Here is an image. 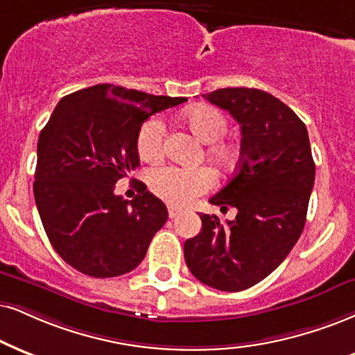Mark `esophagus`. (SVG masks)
<instances>
[{
    "label": "esophagus",
    "mask_w": 355,
    "mask_h": 355,
    "mask_svg": "<svg viewBox=\"0 0 355 355\" xmlns=\"http://www.w3.org/2000/svg\"><path fill=\"white\" fill-rule=\"evenodd\" d=\"M168 216H169V218H176L178 216H181V209L169 207V209H168Z\"/></svg>",
    "instance_id": "1"
}]
</instances>
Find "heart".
I'll use <instances>...</instances> for the list:
<instances>
[{
  "instance_id": "1",
  "label": "heart",
  "mask_w": 355,
  "mask_h": 355,
  "mask_svg": "<svg viewBox=\"0 0 355 355\" xmlns=\"http://www.w3.org/2000/svg\"><path fill=\"white\" fill-rule=\"evenodd\" d=\"M187 126L200 141L212 143L209 155L218 168H232L239 159L235 144L224 141L229 131V120L214 107L191 108L184 116ZM137 153L146 163H156L164 151V125L159 118H148L137 133ZM216 184V176L207 168H178L161 166L148 173V186L153 194L171 205L182 207L194 202L199 196L209 192Z\"/></svg>"
}]
</instances>
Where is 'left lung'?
Instances as JSON below:
<instances>
[{"label":"left lung","mask_w":355,"mask_h":355,"mask_svg":"<svg viewBox=\"0 0 355 355\" xmlns=\"http://www.w3.org/2000/svg\"><path fill=\"white\" fill-rule=\"evenodd\" d=\"M242 130L237 173L209 199L237 209L222 225L199 214L202 230L186 240L187 268L207 286L242 291L282 263L304 229L314 166L306 125L282 100L258 89H218L202 95Z\"/></svg>","instance_id":"left-lung-1"}]
</instances>
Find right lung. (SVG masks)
I'll list each match as a JSON object with an SVG mask.
<instances>
[{
  "label": "right lung",
  "instance_id": "obj_1",
  "mask_svg": "<svg viewBox=\"0 0 355 355\" xmlns=\"http://www.w3.org/2000/svg\"><path fill=\"white\" fill-rule=\"evenodd\" d=\"M186 100L98 84L57 103L39 135L34 199L52 247L77 271L112 278L141 263L168 209L146 186L125 200L115 184L139 166V126Z\"/></svg>",
  "mask_w": 355,
  "mask_h": 355
}]
</instances>
